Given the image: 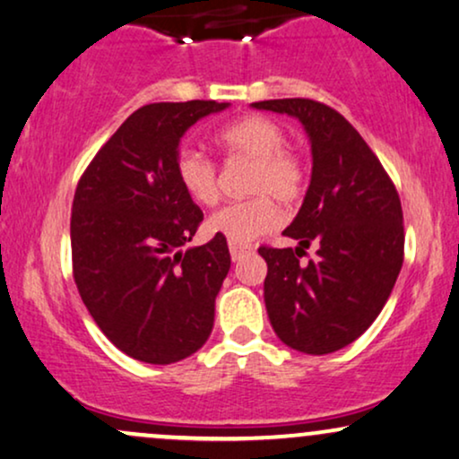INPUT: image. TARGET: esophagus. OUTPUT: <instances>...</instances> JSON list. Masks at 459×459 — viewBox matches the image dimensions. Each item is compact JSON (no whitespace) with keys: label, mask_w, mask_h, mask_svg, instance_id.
<instances>
[{"label":"esophagus","mask_w":459,"mask_h":459,"mask_svg":"<svg viewBox=\"0 0 459 459\" xmlns=\"http://www.w3.org/2000/svg\"><path fill=\"white\" fill-rule=\"evenodd\" d=\"M229 250H230V258H233V261H239L241 256H244V254H247L252 250V246H247V244H233V241H229Z\"/></svg>","instance_id":"34e87169"}]
</instances>
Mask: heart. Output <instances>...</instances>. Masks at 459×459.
<instances>
[{
    "label": "heart",
    "mask_w": 459,
    "mask_h": 459,
    "mask_svg": "<svg viewBox=\"0 0 459 459\" xmlns=\"http://www.w3.org/2000/svg\"><path fill=\"white\" fill-rule=\"evenodd\" d=\"M215 141L230 158L252 162L247 190L256 196L220 207L209 215L207 230L233 244H250L280 224V209L272 195L284 205L299 201L306 187V167L295 152L284 147V130L261 115L224 126ZM175 177L198 205H213L218 201V169L205 153L190 147L179 149Z\"/></svg>",
    "instance_id": "b5f03b06"
}]
</instances>
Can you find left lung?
<instances>
[{
	"mask_svg": "<svg viewBox=\"0 0 459 459\" xmlns=\"http://www.w3.org/2000/svg\"><path fill=\"white\" fill-rule=\"evenodd\" d=\"M297 117L312 145V179L286 237L261 246L264 306L280 340L306 355L335 352L366 331L387 303L404 263V224L394 181L338 110L307 98L254 102ZM317 256L299 264L305 247Z\"/></svg>",
	"mask_w": 459,
	"mask_h": 459,
	"instance_id": "8db88e82",
	"label": "left lung"
}]
</instances>
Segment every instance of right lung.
<instances>
[{"mask_svg": "<svg viewBox=\"0 0 459 459\" xmlns=\"http://www.w3.org/2000/svg\"><path fill=\"white\" fill-rule=\"evenodd\" d=\"M229 102H156L130 115L82 173L72 201V273L121 352L153 366L190 357L213 329L230 269L224 237L187 247L203 212L175 177L190 126Z\"/></svg>", "mask_w": 459, "mask_h": 459, "instance_id": "right-lung-1", "label": "right lung"}]
</instances>
